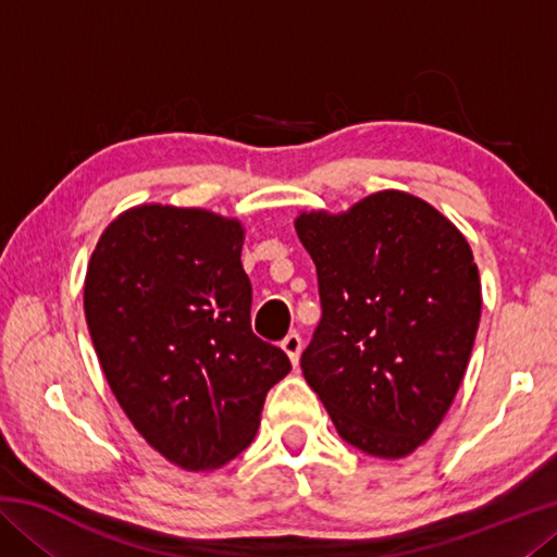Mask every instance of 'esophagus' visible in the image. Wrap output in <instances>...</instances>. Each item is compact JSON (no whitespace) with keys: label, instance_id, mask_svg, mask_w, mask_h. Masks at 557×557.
<instances>
[{"label":"esophagus","instance_id":"obj_1","mask_svg":"<svg viewBox=\"0 0 557 557\" xmlns=\"http://www.w3.org/2000/svg\"><path fill=\"white\" fill-rule=\"evenodd\" d=\"M282 351L287 354V358L292 361V366H297L299 363V354H301V336L299 334H287L285 338H282Z\"/></svg>","mask_w":557,"mask_h":557}]
</instances>
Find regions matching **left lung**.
<instances>
[{
  "label": "left lung",
  "mask_w": 557,
  "mask_h": 557,
  "mask_svg": "<svg viewBox=\"0 0 557 557\" xmlns=\"http://www.w3.org/2000/svg\"><path fill=\"white\" fill-rule=\"evenodd\" d=\"M322 322L301 373L342 440L403 459L435 435L465 379L482 282L455 223L420 196L383 188L346 211H299Z\"/></svg>",
  "instance_id": "obj_1"
}]
</instances>
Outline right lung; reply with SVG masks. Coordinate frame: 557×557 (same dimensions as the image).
I'll list each match as a JSON object with an SVG mask.
<instances>
[{
    "label": "right lung",
    "instance_id": "obj_1",
    "mask_svg": "<svg viewBox=\"0 0 557 557\" xmlns=\"http://www.w3.org/2000/svg\"><path fill=\"white\" fill-rule=\"evenodd\" d=\"M238 219L139 203L92 250L83 309L110 391L139 435L186 471H213L250 445L285 351L250 329Z\"/></svg>",
    "mask_w": 557,
    "mask_h": 557
}]
</instances>
